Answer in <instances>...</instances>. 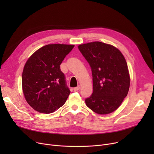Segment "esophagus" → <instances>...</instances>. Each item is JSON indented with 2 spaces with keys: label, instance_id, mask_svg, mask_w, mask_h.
Here are the masks:
<instances>
[{
  "label": "esophagus",
  "instance_id": "34e87169",
  "mask_svg": "<svg viewBox=\"0 0 154 154\" xmlns=\"http://www.w3.org/2000/svg\"><path fill=\"white\" fill-rule=\"evenodd\" d=\"M80 86L79 85H77V87H74V90L75 91H78L79 89H80Z\"/></svg>",
  "mask_w": 154,
  "mask_h": 154
}]
</instances>
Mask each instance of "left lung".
I'll return each instance as SVG.
<instances>
[{
  "mask_svg": "<svg viewBox=\"0 0 154 154\" xmlns=\"http://www.w3.org/2000/svg\"><path fill=\"white\" fill-rule=\"evenodd\" d=\"M79 50L89 63L93 93L85 102L99 114L115 111L127 95L130 76L122 54L117 48L100 42L80 45Z\"/></svg>",
  "mask_w": 154,
  "mask_h": 154,
  "instance_id": "left-lung-1",
  "label": "left lung"
}]
</instances>
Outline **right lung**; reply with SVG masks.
<instances>
[{
    "mask_svg": "<svg viewBox=\"0 0 154 154\" xmlns=\"http://www.w3.org/2000/svg\"><path fill=\"white\" fill-rule=\"evenodd\" d=\"M74 45L48 44L37 50L24 66L22 84L24 97L36 111L49 114L61 107L70 94L60 65Z\"/></svg>",
    "mask_w": 154,
    "mask_h": 154,
    "instance_id": "obj_1",
    "label": "right lung"
}]
</instances>
